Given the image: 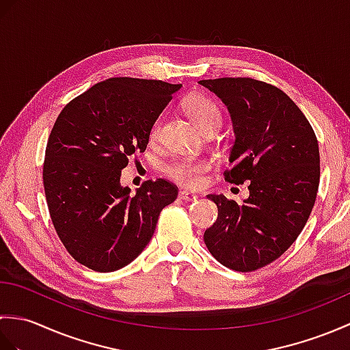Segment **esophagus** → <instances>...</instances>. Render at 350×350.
<instances>
[{"label":"esophagus","instance_id":"esophagus-1","mask_svg":"<svg viewBox=\"0 0 350 350\" xmlns=\"http://www.w3.org/2000/svg\"><path fill=\"white\" fill-rule=\"evenodd\" d=\"M179 198L183 200V202H197L198 196L194 194V192H189V191H180Z\"/></svg>","mask_w":350,"mask_h":350}]
</instances>
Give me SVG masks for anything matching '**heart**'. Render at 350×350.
Listing matches in <instances>:
<instances>
[{
	"instance_id": "heart-1",
	"label": "heart",
	"mask_w": 350,
	"mask_h": 350,
	"mask_svg": "<svg viewBox=\"0 0 350 350\" xmlns=\"http://www.w3.org/2000/svg\"><path fill=\"white\" fill-rule=\"evenodd\" d=\"M185 109H187L191 120L194 122L200 129L204 131L209 126L221 123V111L215 105V102L204 98V96H191V98L185 102ZM162 117L159 116L153 122L150 132H148V138L154 141L159 137ZM211 170V162L204 158H196V156H183V158H177L171 163H168L165 168V173L173 179L174 182L183 185L188 188H197L203 183L204 174Z\"/></svg>"
}]
</instances>
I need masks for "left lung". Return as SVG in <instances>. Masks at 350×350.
I'll use <instances>...</instances> for the list:
<instances>
[{"mask_svg": "<svg viewBox=\"0 0 350 350\" xmlns=\"http://www.w3.org/2000/svg\"><path fill=\"white\" fill-rule=\"evenodd\" d=\"M200 84L224 102L233 122V168L226 180L251 182L241 204L207 196L218 206V219L204 232V243L230 269L256 271L284 254L306 226L321 180L317 138L298 105L277 87L252 78Z\"/></svg>", "mask_w": 350, "mask_h": 350, "instance_id": "left-lung-1", "label": "left lung"}]
</instances>
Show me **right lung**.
Wrapping results in <instances>:
<instances>
[{"instance_id": "1", "label": "right lung", "mask_w": 350, "mask_h": 350, "mask_svg": "<svg viewBox=\"0 0 350 350\" xmlns=\"http://www.w3.org/2000/svg\"><path fill=\"white\" fill-rule=\"evenodd\" d=\"M180 84L109 78L70 100L46 146L43 187L48 209L69 254L98 272L122 269L154 233L177 187L147 180L135 194L122 187L129 158L144 152L156 118Z\"/></svg>"}]
</instances>
